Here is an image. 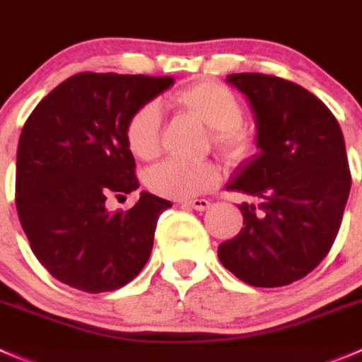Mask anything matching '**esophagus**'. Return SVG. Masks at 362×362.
<instances>
[{
    "label": "esophagus",
    "instance_id": "1",
    "mask_svg": "<svg viewBox=\"0 0 362 362\" xmlns=\"http://www.w3.org/2000/svg\"><path fill=\"white\" fill-rule=\"evenodd\" d=\"M182 205L185 206H191V209L194 210H206L210 206V202L209 199H203V198H196V199H185V202H182Z\"/></svg>",
    "mask_w": 362,
    "mask_h": 362
}]
</instances>
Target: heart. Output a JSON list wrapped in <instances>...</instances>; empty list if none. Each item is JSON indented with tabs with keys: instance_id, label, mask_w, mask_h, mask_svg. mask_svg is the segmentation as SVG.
<instances>
[{
	"instance_id": "1",
	"label": "heart",
	"mask_w": 362,
	"mask_h": 362,
	"mask_svg": "<svg viewBox=\"0 0 362 362\" xmlns=\"http://www.w3.org/2000/svg\"><path fill=\"white\" fill-rule=\"evenodd\" d=\"M173 103L210 127L214 146L231 163H245L258 150L255 131L242 122L244 106L237 93L217 81H199L182 88ZM125 141L136 157L150 160L160 150V107L146 103L134 111L125 125ZM221 170L212 160L185 163L164 160L150 168L146 185L168 198H191L210 191L219 182Z\"/></svg>"
}]
</instances>
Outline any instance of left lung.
Returning a JSON list of instances; mask_svg holds the SVG:
<instances>
[{"label": "left lung", "mask_w": 362, "mask_h": 362, "mask_svg": "<svg viewBox=\"0 0 362 362\" xmlns=\"http://www.w3.org/2000/svg\"><path fill=\"white\" fill-rule=\"evenodd\" d=\"M258 125L259 153L228 185L252 198L238 205L244 228L217 249L251 286L303 279L331 251L349 199L345 139L338 120L306 88L258 72L230 74Z\"/></svg>", "instance_id": "1"}]
</instances>
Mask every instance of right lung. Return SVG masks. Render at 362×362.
I'll use <instances>...</instances> for the list:
<instances>
[{
	"label": "right lung",
	"mask_w": 362,
	"mask_h": 362,
	"mask_svg": "<svg viewBox=\"0 0 362 362\" xmlns=\"http://www.w3.org/2000/svg\"><path fill=\"white\" fill-rule=\"evenodd\" d=\"M173 77L81 72L38 103L17 148L16 206L31 251L58 281L113 292L141 272L160 212L171 202L141 192L129 210L106 202L139 187L125 125Z\"/></svg>",
	"instance_id": "add662e5"
}]
</instances>
